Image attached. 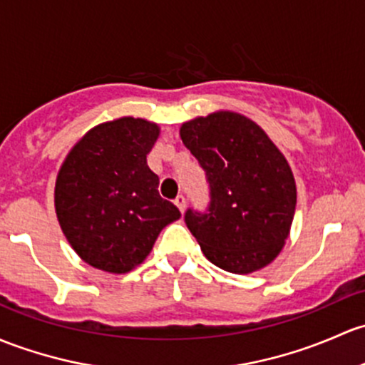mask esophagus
<instances>
[{
    "label": "esophagus",
    "mask_w": 365,
    "mask_h": 365,
    "mask_svg": "<svg viewBox=\"0 0 365 365\" xmlns=\"http://www.w3.org/2000/svg\"><path fill=\"white\" fill-rule=\"evenodd\" d=\"M175 205L178 206V210L180 212H185V205H187V199H185V195L183 194H178L176 195V199H175Z\"/></svg>",
    "instance_id": "34e87169"
}]
</instances>
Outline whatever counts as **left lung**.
I'll list each match as a JSON object with an SVG mask.
<instances>
[{
	"instance_id": "1",
	"label": "left lung",
	"mask_w": 365,
	"mask_h": 365,
	"mask_svg": "<svg viewBox=\"0 0 365 365\" xmlns=\"http://www.w3.org/2000/svg\"><path fill=\"white\" fill-rule=\"evenodd\" d=\"M180 136L210 187L208 208L185 212L206 259L240 274L267 266L285 245L297 201L285 157L255 122L232 112L185 122Z\"/></svg>"
}]
</instances>
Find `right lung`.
<instances>
[{"mask_svg": "<svg viewBox=\"0 0 365 365\" xmlns=\"http://www.w3.org/2000/svg\"><path fill=\"white\" fill-rule=\"evenodd\" d=\"M159 128L122 117L91 129L68 153L56 182V212L73 250L108 273L143 262L180 210L159 194L147 155Z\"/></svg>", "mask_w": 365, "mask_h": 365, "instance_id": "right-lung-1", "label": "right lung"}]
</instances>
